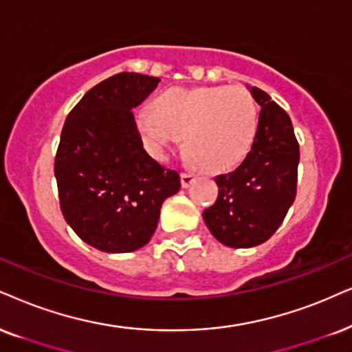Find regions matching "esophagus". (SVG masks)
I'll use <instances>...</instances> for the list:
<instances>
[{"mask_svg":"<svg viewBox=\"0 0 352 352\" xmlns=\"http://www.w3.org/2000/svg\"><path fill=\"white\" fill-rule=\"evenodd\" d=\"M193 182H195L193 173H190V172L182 173V186H184V188H188V186L193 184Z\"/></svg>","mask_w":352,"mask_h":352,"instance_id":"obj_1","label":"esophagus"}]
</instances>
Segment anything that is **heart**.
Returning a JSON list of instances; mask_svg holds the SVG:
<instances>
[{"instance_id": "1", "label": "heart", "mask_w": 352, "mask_h": 352, "mask_svg": "<svg viewBox=\"0 0 352 352\" xmlns=\"http://www.w3.org/2000/svg\"><path fill=\"white\" fill-rule=\"evenodd\" d=\"M138 131L151 153L166 157L184 138L186 157L208 172H228L245 159L258 128L256 102L243 86L172 87L138 110Z\"/></svg>"}]
</instances>
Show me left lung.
<instances>
[{
  "label": "left lung",
  "mask_w": 352,
  "mask_h": 352,
  "mask_svg": "<svg viewBox=\"0 0 352 352\" xmlns=\"http://www.w3.org/2000/svg\"><path fill=\"white\" fill-rule=\"evenodd\" d=\"M250 89L261 107L250 153L234 172L216 177V203L203 211L209 232L222 245L250 248L283 224L296 199L299 143L289 115L265 91Z\"/></svg>",
  "instance_id": "left-lung-1"
}]
</instances>
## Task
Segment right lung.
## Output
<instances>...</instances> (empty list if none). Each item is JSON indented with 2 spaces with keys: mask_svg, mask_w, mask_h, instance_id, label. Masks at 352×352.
Listing matches in <instances>:
<instances>
[{
  "mask_svg": "<svg viewBox=\"0 0 352 352\" xmlns=\"http://www.w3.org/2000/svg\"><path fill=\"white\" fill-rule=\"evenodd\" d=\"M159 78L120 73L87 91L71 110L55 157L60 208L78 237L97 250L144 247L180 177L143 148L133 109Z\"/></svg>",
  "mask_w": 352,
  "mask_h": 352,
  "instance_id": "add662e5",
  "label": "right lung"
}]
</instances>
